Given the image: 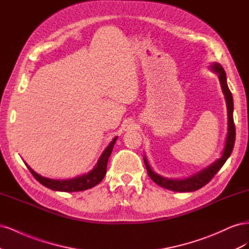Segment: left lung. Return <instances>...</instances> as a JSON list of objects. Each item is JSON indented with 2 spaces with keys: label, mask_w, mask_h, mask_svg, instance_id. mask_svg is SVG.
<instances>
[{
  "label": "left lung",
  "mask_w": 249,
  "mask_h": 249,
  "mask_svg": "<svg viewBox=\"0 0 249 249\" xmlns=\"http://www.w3.org/2000/svg\"><path fill=\"white\" fill-rule=\"evenodd\" d=\"M212 70L218 73V78L220 81V85L222 88V91L225 96V102H227L228 107V117H229V132L227 142H225V147L223 149V154L220 159H218L216 162H214L211 166L208 168L201 170L200 172L196 173L191 178H188L185 179H169L165 178L160 176H158L152 169H150L149 165L147 163V160L144 158V164L147 170V173L149 178H152L156 184L168 189L171 191L177 192H192L195 190L200 189L201 187L207 185L211 179L214 178L216 173L220 170V168L223 166V164L227 162L229 157L231 156L233 145H235V139H236V129L235 124H233V102H232V95L230 91L229 86L227 84V74H225L224 70L219 63H214L212 66Z\"/></svg>",
  "instance_id": "1"
}]
</instances>
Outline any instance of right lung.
Returning a JSON list of instances; mask_svg holds the SVG:
<instances>
[{
    "instance_id": "1",
    "label": "right lung",
    "mask_w": 249,
    "mask_h": 249,
    "mask_svg": "<svg viewBox=\"0 0 249 249\" xmlns=\"http://www.w3.org/2000/svg\"><path fill=\"white\" fill-rule=\"evenodd\" d=\"M116 139L117 137L113 139L110 144L107 146V148L104 150V153L102 154L99 161H97L95 167L91 171L88 172L87 175H84L79 178H74L71 179H64V180L51 179V178H47L39 176L38 173H36L33 169L30 168L28 165L27 167L29 168L30 172L32 173V176L38 180L40 184L46 186L47 188H50L52 190L63 191V192H78V191L87 190V189H90V188L96 186L99 183H101L103 178H105V176H106L107 163Z\"/></svg>"
}]
</instances>
